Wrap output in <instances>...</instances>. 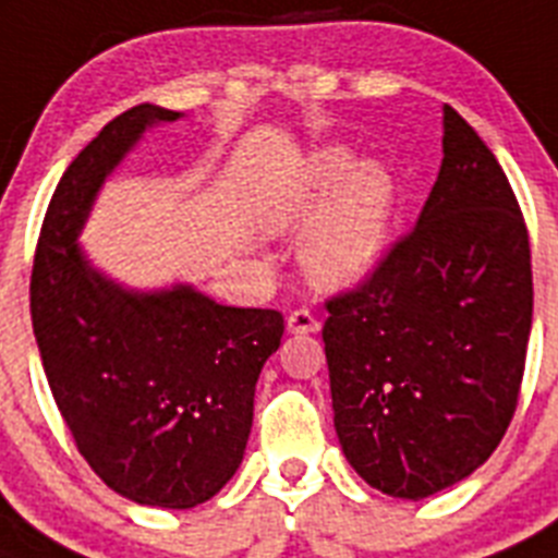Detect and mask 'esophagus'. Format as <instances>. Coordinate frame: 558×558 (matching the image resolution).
I'll return each instance as SVG.
<instances>
[{
  "mask_svg": "<svg viewBox=\"0 0 558 558\" xmlns=\"http://www.w3.org/2000/svg\"><path fill=\"white\" fill-rule=\"evenodd\" d=\"M288 332L290 336H307V332H318V322L307 311H296L288 316Z\"/></svg>",
  "mask_w": 558,
  "mask_h": 558,
  "instance_id": "esophagus-1",
  "label": "esophagus"
}]
</instances>
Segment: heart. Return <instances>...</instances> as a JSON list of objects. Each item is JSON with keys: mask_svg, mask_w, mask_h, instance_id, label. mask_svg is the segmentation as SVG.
Returning a JSON list of instances; mask_svg holds the SVG:
<instances>
[{"mask_svg": "<svg viewBox=\"0 0 558 558\" xmlns=\"http://www.w3.org/2000/svg\"><path fill=\"white\" fill-rule=\"evenodd\" d=\"M398 214V180L384 160L325 146L313 151L270 208V233L307 228L302 268L313 288L347 293L384 265Z\"/></svg>", "mask_w": 558, "mask_h": 558, "instance_id": "heart-1", "label": "heart"}]
</instances>
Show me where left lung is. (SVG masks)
Instances as JSON below:
<instances>
[{
    "mask_svg": "<svg viewBox=\"0 0 558 558\" xmlns=\"http://www.w3.org/2000/svg\"><path fill=\"white\" fill-rule=\"evenodd\" d=\"M327 311L332 423L359 477L398 499L471 477L517 409L533 282L506 171L449 104L415 231Z\"/></svg>",
    "mask_w": 558,
    "mask_h": 558,
    "instance_id": "1",
    "label": "left lung"
}]
</instances>
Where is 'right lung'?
Returning a JSON list of instances; mask_svg holds the SVG:
<instances>
[{"mask_svg":"<svg viewBox=\"0 0 558 558\" xmlns=\"http://www.w3.org/2000/svg\"><path fill=\"white\" fill-rule=\"evenodd\" d=\"M180 118L141 104L81 149L56 185L31 279L41 366L78 451L116 494L174 511L240 469L256 380L284 332L276 311L214 302L192 282L130 288L78 242L126 155Z\"/></svg>","mask_w":558,"mask_h":558,"instance_id":"1","label":"right lung"}]
</instances>
